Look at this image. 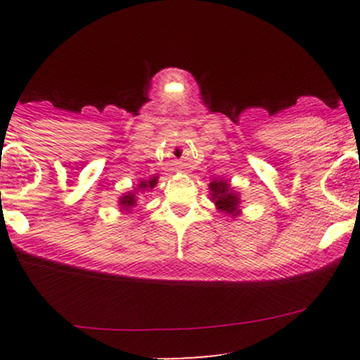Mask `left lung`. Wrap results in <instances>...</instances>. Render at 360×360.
Returning <instances> with one entry per match:
<instances>
[{"label": "left lung", "mask_w": 360, "mask_h": 360, "mask_svg": "<svg viewBox=\"0 0 360 360\" xmlns=\"http://www.w3.org/2000/svg\"><path fill=\"white\" fill-rule=\"evenodd\" d=\"M210 189H212V200L214 201V205L218 206L220 212H226L233 214V217L238 213V198L237 194L230 191V186L226 184V181H213V183L210 184Z\"/></svg>", "instance_id": "8db88e82"}]
</instances>
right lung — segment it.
<instances>
[{"label":"right lung","instance_id":"add662e5","mask_svg":"<svg viewBox=\"0 0 360 360\" xmlns=\"http://www.w3.org/2000/svg\"><path fill=\"white\" fill-rule=\"evenodd\" d=\"M155 183H157V177H154V179H150V181H142V183L139 184V189L154 188ZM135 203H137V196H135V194H131V193L125 194V196H123L122 200H120V205L123 206L122 210H130L131 206H135Z\"/></svg>","mask_w":360,"mask_h":360}]
</instances>
